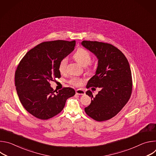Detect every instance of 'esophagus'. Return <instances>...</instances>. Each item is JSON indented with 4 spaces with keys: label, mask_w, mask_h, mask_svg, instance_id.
Segmentation results:
<instances>
[{
    "label": "esophagus",
    "mask_w": 156,
    "mask_h": 156,
    "mask_svg": "<svg viewBox=\"0 0 156 156\" xmlns=\"http://www.w3.org/2000/svg\"><path fill=\"white\" fill-rule=\"evenodd\" d=\"M76 93L78 95H84L85 94V91L83 90H81V89H79V90H77L76 91Z\"/></svg>",
    "instance_id": "esophagus-1"
}]
</instances>
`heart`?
Returning <instances> with one entry per match:
<instances>
[{"label": "heart", "mask_w": 156, "mask_h": 156, "mask_svg": "<svg viewBox=\"0 0 156 156\" xmlns=\"http://www.w3.org/2000/svg\"><path fill=\"white\" fill-rule=\"evenodd\" d=\"M73 58L80 65L84 67L87 66L91 61V54L87 51L82 48L78 49L73 54ZM66 63H67V58H63L60 60L58 65V70L60 73H63L65 72ZM69 83L72 85L79 86L81 84L82 80L80 78L73 77L70 80Z\"/></svg>", "instance_id": "heart-1"}]
</instances>
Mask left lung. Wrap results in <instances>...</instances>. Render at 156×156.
Segmentation results:
<instances>
[{"label":"left lung","mask_w":156,"mask_h":156,"mask_svg":"<svg viewBox=\"0 0 156 156\" xmlns=\"http://www.w3.org/2000/svg\"><path fill=\"white\" fill-rule=\"evenodd\" d=\"M81 44L98 60L95 75L88 81L87 86L101 89L94 97L90 90L86 93L92 98L90 105L84 108L85 112L98 122L109 120L120 112L130 98L132 78L129 64L124 54L110 44L88 41Z\"/></svg>","instance_id":"8db88e82"}]
</instances>
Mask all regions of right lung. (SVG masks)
Listing matches in <instances>:
<instances>
[{"instance_id": "add662e5", "label": "right lung", "mask_w": 156, "mask_h": 156, "mask_svg": "<svg viewBox=\"0 0 156 156\" xmlns=\"http://www.w3.org/2000/svg\"><path fill=\"white\" fill-rule=\"evenodd\" d=\"M75 44V41L42 42L29 51L18 65L16 92L21 104L35 117L47 120L55 116L67 99L75 94L71 87L55 91L49 83L54 78H60L59 63L73 51Z\"/></svg>"}]
</instances>
